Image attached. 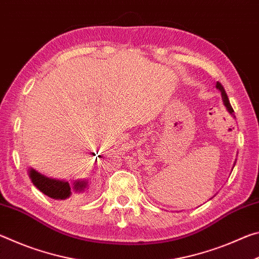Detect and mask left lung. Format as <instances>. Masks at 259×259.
I'll list each match as a JSON object with an SVG mask.
<instances>
[{
    "mask_svg": "<svg viewBox=\"0 0 259 259\" xmlns=\"http://www.w3.org/2000/svg\"><path fill=\"white\" fill-rule=\"evenodd\" d=\"M216 88H217V89H218L219 91H221L223 103H224L226 109H227V111H229V113H230V114H232V115H233V117H235V116H234V114H233V113H234V111H233V108H232V106H231L230 100H229V97H227V95H226V93H225V89H224V88H223V85H222L221 83H219V82H217V83H216ZM234 165H235V162H234Z\"/></svg>",
    "mask_w": 259,
    "mask_h": 259,
    "instance_id": "1",
    "label": "left lung"
}]
</instances>
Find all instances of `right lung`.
Returning a JSON list of instances; mask_svg holds the SVG:
<instances>
[{"instance_id":"obj_1","label":"right lung","mask_w":259,"mask_h":259,"mask_svg":"<svg viewBox=\"0 0 259 259\" xmlns=\"http://www.w3.org/2000/svg\"><path fill=\"white\" fill-rule=\"evenodd\" d=\"M28 176L37 190L55 200H66L75 194H81L89 186V181L87 179H77L68 183L63 179L48 177L33 168L28 169Z\"/></svg>"}]
</instances>
